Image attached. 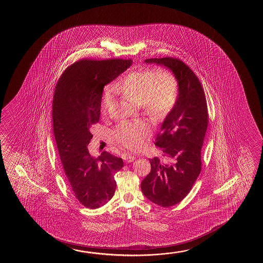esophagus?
<instances>
[{
	"instance_id": "esophagus-1",
	"label": "esophagus",
	"mask_w": 263,
	"mask_h": 263,
	"mask_svg": "<svg viewBox=\"0 0 263 263\" xmlns=\"http://www.w3.org/2000/svg\"><path fill=\"white\" fill-rule=\"evenodd\" d=\"M136 159V157H134V156H132V155H124L123 156V160L125 161V162H134V160Z\"/></svg>"
}]
</instances>
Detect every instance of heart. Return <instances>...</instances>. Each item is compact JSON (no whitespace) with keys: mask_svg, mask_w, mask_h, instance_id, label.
<instances>
[{"mask_svg":"<svg viewBox=\"0 0 263 263\" xmlns=\"http://www.w3.org/2000/svg\"><path fill=\"white\" fill-rule=\"evenodd\" d=\"M113 89L133 102L140 105L155 120H163L176 104L179 85L175 76L164 69L141 68L123 76ZM113 91L106 88L101 101V110L106 113L111 101ZM151 126L138 120L120 124L115 131L119 144L130 150H138L144 145Z\"/></svg>","mask_w":263,"mask_h":263,"instance_id":"1","label":"heart"}]
</instances>
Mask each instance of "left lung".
<instances>
[{
  "label": "left lung",
  "mask_w": 263,
  "mask_h": 263,
  "mask_svg": "<svg viewBox=\"0 0 263 263\" xmlns=\"http://www.w3.org/2000/svg\"><path fill=\"white\" fill-rule=\"evenodd\" d=\"M145 64L162 65L175 76L176 104L164 119L155 145L162 148L168 162L149 159L151 172L141 182L144 196L156 205L169 208L183 199L201 171V148L209 125L208 105L201 83L180 59L150 58Z\"/></svg>",
  "instance_id": "1"
}]
</instances>
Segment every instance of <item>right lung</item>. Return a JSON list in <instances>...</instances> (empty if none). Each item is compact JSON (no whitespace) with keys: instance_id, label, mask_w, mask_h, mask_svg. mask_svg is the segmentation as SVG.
<instances>
[{"instance_id":"obj_1","label":"right lung","mask_w":263,"mask_h":263,"mask_svg":"<svg viewBox=\"0 0 263 263\" xmlns=\"http://www.w3.org/2000/svg\"><path fill=\"white\" fill-rule=\"evenodd\" d=\"M132 65V60H81L66 68L58 80L53 99L54 135L63 169L78 201L99 209L115 193L116 173L121 158L102 152L92 156L88 144L90 126L99 122L105 85Z\"/></svg>"}]
</instances>
